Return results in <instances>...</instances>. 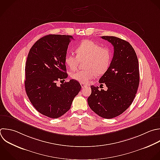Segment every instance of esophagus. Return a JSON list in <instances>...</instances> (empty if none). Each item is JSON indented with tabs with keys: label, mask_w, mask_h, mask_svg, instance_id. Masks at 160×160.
<instances>
[{
	"label": "esophagus",
	"mask_w": 160,
	"mask_h": 160,
	"mask_svg": "<svg viewBox=\"0 0 160 160\" xmlns=\"http://www.w3.org/2000/svg\"><path fill=\"white\" fill-rule=\"evenodd\" d=\"M81 88H82V89H84V88L88 87V85H85V84H83V83H81Z\"/></svg>",
	"instance_id": "esophagus-1"
}]
</instances>
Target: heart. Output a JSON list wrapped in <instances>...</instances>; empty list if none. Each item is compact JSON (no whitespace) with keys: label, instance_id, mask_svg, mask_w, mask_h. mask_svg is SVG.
Wrapping results in <instances>:
<instances>
[{"label":"heart","instance_id":"heart-1","mask_svg":"<svg viewBox=\"0 0 160 160\" xmlns=\"http://www.w3.org/2000/svg\"><path fill=\"white\" fill-rule=\"evenodd\" d=\"M77 56L68 54L64 59L65 64L71 70H76L80 61L86 59L84 68L71 74V77L81 83L87 84L96 77V74L102 75L108 69L111 59V50L89 40L81 42L76 48Z\"/></svg>","mask_w":160,"mask_h":160}]
</instances>
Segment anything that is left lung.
<instances>
[{
    "label": "left lung",
    "mask_w": 160,
    "mask_h": 160,
    "mask_svg": "<svg viewBox=\"0 0 160 160\" xmlns=\"http://www.w3.org/2000/svg\"><path fill=\"white\" fill-rule=\"evenodd\" d=\"M114 47V55L107 71L99 79L107 91L91 86L88 98L90 108L99 116L111 119L124 112L132 104L139 83V63L132 46L114 36H102Z\"/></svg>",
    "instance_id": "1"
}]
</instances>
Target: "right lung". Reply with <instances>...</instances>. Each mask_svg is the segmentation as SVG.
<instances>
[{
  "mask_svg": "<svg viewBox=\"0 0 160 160\" xmlns=\"http://www.w3.org/2000/svg\"><path fill=\"white\" fill-rule=\"evenodd\" d=\"M71 36L49 34L31 48L25 67V88L36 109L51 118H58L71 108L81 84L71 79L58 86V80L68 76L64 59Z\"/></svg>",
  "mask_w": 160,
  "mask_h": 160,
  "instance_id": "obj_1",
  "label": "right lung"
}]
</instances>
